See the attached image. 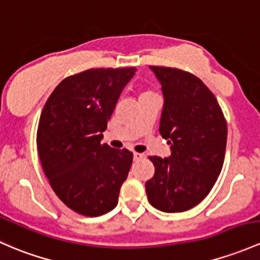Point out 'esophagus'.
Here are the masks:
<instances>
[{
    "label": "esophagus",
    "instance_id": "34e87169",
    "mask_svg": "<svg viewBox=\"0 0 260 260\" xmlns=\"http://www.w3.org/2000/svg\"><path fill=\"white\" fill-rule=\"evenodd\" d=\"M133 158H135V160H139V159H142V158H143V154L135 152V153H133Z\"/></svg>",
    "mask_w": 260,
    "mask_h": 260
}]
</instances>
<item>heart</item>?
I'll list each match as a JSON object with an SVG mask.
<instances>
[{
	"label": "heart",
	"instance_id": "1",
	"mask_svg": "<svg viewBox=\"0 0 260 260\" xmlns=\"http://www.w3.org/2000/svg\"><path fill=\"white\" fill-rule=\"evenodd\" d=\"M152 94H155L154 92L152 91V89H146V91H143V92H142V94H141V98H142V97H147V95H152Z\"/></svg>",
	"mask_w": 260,
	"mask_h": 260
}]
</instances>
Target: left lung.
Here are the masks:
<instances>
[{
	"instance_id": "obj_1",
	"label": "left lung",
	"mask_w": 260,
	"mask_h": 260,
	"mask_svg": "<svg viewBox=\"0 0 260 260\" xmlns=\"http://www.w3.org/2000/svg\"><path fill=\"white\" fill-rule=\"evenodd\" d=\"M151 70L162 84L159 133L172 144V154L149 157L154 176L146 183L147 197L162 212H185L208 196L222 171L226 121L201 78L179 68L151 66Z\"/></svg>"
}]
</instances>
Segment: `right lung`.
I'll list each match as a JSON object with an SVG mask.
<instances>
[{"label":"right lung","instance_id":"add662e5","mask_svg":"<svg viewBox=\"0 0 260 260\" xmlns=\"http://www.w3.org/2000/svg\"><path fill=\"white\" fill-rule=\"evenodd\" d=\"M136 71L91 68L68 76L42 109L36 138L41 165L56 196L78 214L98 217L118 203L133 153L101 139Z\"/></svg>","mask_w":260,"mask_h":260}]
</instances>
